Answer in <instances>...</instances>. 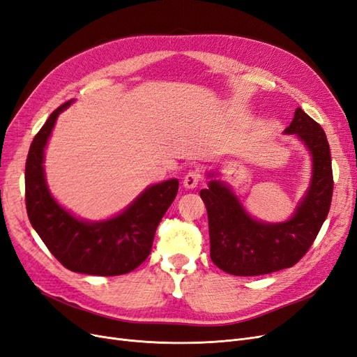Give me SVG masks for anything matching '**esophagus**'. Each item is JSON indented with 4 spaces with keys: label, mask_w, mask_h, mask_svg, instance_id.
Masks as SVG:
<instances>
[{
    "label": "esophagus",
    "mask_w": 357,
    "mask_h": 357,
    "mask_svg": "<svg viewBox=\"0 0 357 357\" xmlns=\"http://www.w3.org/2000/svg\"><path fill=\"white\" fill-rule=\"evenodd\" d=\"M201 180V174L199 171H189V173L184 176V180H183V186L186 189H195L196 186H198V183Z\"/></svg>",
    "instance_id": "34e87169"
}]
</instances>
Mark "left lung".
<instances>
[{
  "instance_id": "obj_1",
  "label": "left lung",
  "mask_w": 357,
  "mask_h": 357,
  "mask_svg": "<svg viewBox=\"0 0 357 357\" xmlns=\"http://www.w3.org/2000/svg\"><path fill=\"white\" fill-rule=\"evenodd\" d=\"M284 134H296L312 158V178L292 215L267 223L248 214L220 173H206L208 189L199 192L206 206L213 263L235 276H258L292 267L309 251L329 213L333 167L322 127L297 107Z\"/></svg>"
}]
</instances>
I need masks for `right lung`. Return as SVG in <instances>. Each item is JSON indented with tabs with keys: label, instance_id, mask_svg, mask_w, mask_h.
<instances>
[{
	"label": "right lung",
	"instance_id": "add662e5",
	"mask_svg": "<svg viewBox=\"0 0 357 357\" xmlns=\"http://www.w3.org/2000/svg\"><path fill=\"white\" fill-rule=\"evenodd\" d=\"M73 100L57 107L36 134L24 167L26 211L45 247L72 272L118 276L139 267L151 254L159 221L173 204L178 180L147 186L119 214L99 221L73 215L52 195L45 180L44 158L57 116Z\"/></svg>",
	"mask_w": 357,
	"mask_h": 357
}]
</instances>
